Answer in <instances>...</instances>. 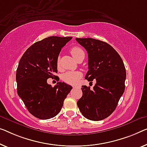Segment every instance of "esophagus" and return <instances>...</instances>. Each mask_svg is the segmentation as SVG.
<instances>
[{
    "label": "esophagus",
    "instance_id": "esophagus-1",
    "mask_svg": "<svg viewBox=\"0 0 147 147\" xmlns=\"http://www.w3.org/2000/svg\"><path fill=\"white\" fill-rule=\"evenodd\" d=\"M73 87L74 88H78V86H73Z\"/></svg>",
    "mask_w": 147,
    "mask_h": 147
}]
</instances>
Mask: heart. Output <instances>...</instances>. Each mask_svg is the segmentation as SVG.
Returning <instances> with one entry per match:
<instances>
[{
  "label": "heart",
  "mask_w": 147,
  "mask_h": 147,
  "mask_svg": "<svg viewBox=\"0 0 147 147\" xmlns=\"http://www.w3.org/2000/svg\"><path fill=\"white\" fill-rule=\"evenodd\" d=\"M70 52L73 57L75 59L77 58L81 53H84L83 50L80 47L74 46L70 50ZM57 65L59 68L60 66V57L57 58ZM81 78V74L78 72H67L62 76V80L65 82L69 84H76L78 82V81Z\"/></svg>",
  "instance_id": "b5f03b06"
}]
</instances>
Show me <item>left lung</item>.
I'll return each mask as SVG.
<instances>
[{
    "mask_svg": "<svg viewBox=\"0 0 147 147\" xmlns=\"http://www.w3.org/2000/svg\"><path fill=\"white\" fill-rule=\"evenodd\" d=\"M88 56V71L85 78L96 80L92 89L82 86V96L77 102L88 119L100 121L112 113L125 90L126 70L118 53L104 41L93 38H76Z\"/></svg>",
    "mask_w": 147,
    "mask_h": 147,
    "instance_id": "obj_1",
    "label": "left lung"
}]
</instances>
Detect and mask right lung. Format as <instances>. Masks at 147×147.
I'll return each instance as SVG.
<instances>
[{"label": "right lung", "instance_id": "1", "mask_svg": "<svg viewBox=\"0 0 147 147\" xmlns=\"http://www.w3.org/2000/svg\"><path fill=\"white\" fill-rule=\"evenodd\" d=\"M73 38L51 36L37 41L26 50L19 61L16 79L18 94L29 112L48 119L60 112L71 86L59 82L52 87L49 78L57 73V60L61 48Z\"/></svg>", "mask_w": 147, "mask_h": 147}]
</instances>
